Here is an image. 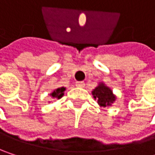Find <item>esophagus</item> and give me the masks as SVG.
Masks as SVG:
<instances>
[{
    "mask_svg": "<svg viewBox=\"0 0 155 155\" xmlns=\"http://www.w3.org/2000/svg\"><path fill=\"white\" fill-rule=\"evenodd\" d=\"M75 85H76L77 87H80V88H83L84 85H85V83H84V81H76Z\"/></svg>",
    "mask_w": 155,
    "mask_h": 155,
    "instance_id": "1",
    "label": "esophagus"
}]
</instances>
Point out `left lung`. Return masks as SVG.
<instances>
[{
  "mask_svg": "<svg viewBox=\"0 0 155 155\" xmlns=\"http://www.w3.org/2000/svg\"><path fill=\"white\" fill-rule=\"evenodd\" d=\"M92 94L94 99H97L98 103L102 107L111 105V103H113L116 99L112 93V91L102 83L96 87L95 90H93Z\"/></svg>",
  "mask_w": 155,
  "mask_h": 155,
  "instance_id": "1",
  "label": "left lung"
}]
</instances>
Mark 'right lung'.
<instances>
[{
	"label": "right lung",
	"instance_id": "add662e5",
	"mask_svg": "<svg viewBox=\"0 0 155 155\" xmlns=\"http://www.w3.org/2000/svg\"><path fill=\"white\" fill-rule=\"evenodd\" d=\"M64 90H65V88H64V87H62V88H58V89L54 90V91L51 93V96H52L53 98L60 99L61 97H63Z\"/></svg>",
	"mask_w": 155,
	"mask_h": 155
}]
</instances>
